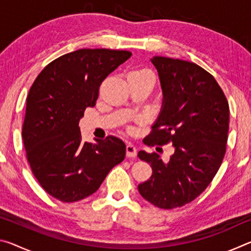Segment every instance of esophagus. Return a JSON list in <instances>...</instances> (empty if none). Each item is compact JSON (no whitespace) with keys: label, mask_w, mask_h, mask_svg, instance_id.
<instances>
[{"label":"esophagus","mask_w":251,"mask_h":251,"mask_svg":"<svg viewBox=\"0 0 251 251\" xmlns=\"http://www.w3.org/2000/svg\"><path fill=\"white\" fill-rule=\"evenodd\" d=\"M137 155V151H136V147L133 145V144H127L126 145V156L128 158H134Z\"/></svg>","instance_id":"esophagus-1"}]
</instances>
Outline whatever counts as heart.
I'll return each mask as SVG.
<instances>
[{
  "mask_svg": "<svg viewBox=\"0 0 251 251\" xmlns=\"http://www.w3.org/2000/svg\"><path fill=\"white\" fill-rule=\"evenodd\" d=\"M128 75L130 76H137V77H143L148 80H151V84H154V75H152L151 72L147 69H137L130 71Z\"/></svg>",
  "mask_w": 251,
  "mask_h": 251,
  "instance_id": "1",
  "label": "heart"
}]
</instances>
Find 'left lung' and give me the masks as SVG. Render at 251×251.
Here are the masks:
<instances>
[{
  "instance_id": "8db88e82",
  "label": "left lung",
  "mask_w": 251,
  "mask_h": 251,
  "mask_svg": "<svg viewBox=\"0 0 251 251\" xmlns=\"http://www.w3.org/2000/svg\"><path fill=\"white\" fill-rule=\"evenodd\" d=\"M163 105L144 143L166 145L174 154L164 163L156 152L138 151L152 174L138 192L161 209L181 207L197 198L223 163L229 129V105L214 76L192 62L155 56Z\"/></svg>"
}]
</instances>
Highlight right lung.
Wrapping results in <instances>:
<instances>
[{
    "label": "right lung",
    "instance_id": "obj_1",
    "mask_svg": "<svg viewBox=\"0 0 251 251\" xmlns=\"http://www.w3.org/2000/svg\"><path fill=\"white\" fill-rule=\"evenodd\" d=\"M130 56L128 50H77L46 65L29 88L22 128L26 157L40 185L58 201L91 196L124 160L122 139L83 142L78 123L95 106L101 82Z\"/></svg>",
    "mask_w": 251,
    "mask_h": 251
}]
</instances>
